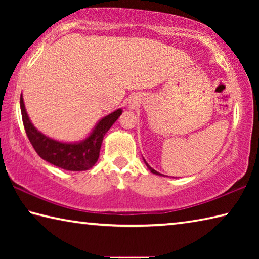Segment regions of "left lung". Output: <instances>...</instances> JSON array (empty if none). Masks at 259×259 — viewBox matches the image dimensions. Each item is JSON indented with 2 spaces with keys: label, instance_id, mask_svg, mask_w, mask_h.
Here are the masks:
<instances>
[{
  "label": "left lung",
  "instance_id": "left-lung-1",
  "mask_svg": "<svg viewBox=\"0 0 259 259\" xmlns=\"http://www.w3.org/2000/svg\"><path fill=\"white\" fill-rule=\"evenodd\" d=\"M144 161H145V160H144ZM145 163H146V161H145ZM146 165H147V168L151 170V172H153V174H156V175H161V174H159V172H157V171H155V170H154V169H152V168H151V166H150V165H148L147 163H146Z\"/></svg>",
  "mask_w": 259,
  "mask_h": 259
}]
</instances>
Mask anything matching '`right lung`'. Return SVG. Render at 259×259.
<instances>
[{
    "label": "right lung",
    "mask_w": 259,
    "mask_h": 259,
    "mask_svg": "<svg viewBox=\"0 0 259 259\" xmlns=\"http://www.w3.org/2000/svg\"><path fill=\"white\" fill-rule=\"evenodd\" d=\"M20 109L26 135L38 156L51 164L71 171H83L95 165L99 157L105 134L122 114V109H116L115 112L103 117L96 125L93 134L85 140L68 144L57 142L36 130L26 113L23 96H20Z\"/></svg>",
    "instance_id": "add662e5"
}]
</instances>
